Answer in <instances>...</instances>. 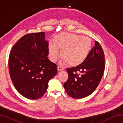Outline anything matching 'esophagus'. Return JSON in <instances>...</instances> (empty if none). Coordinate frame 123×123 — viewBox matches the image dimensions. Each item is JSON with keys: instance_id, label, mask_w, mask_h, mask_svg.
<instances>
[{"instance_id": "obj_1", "label": "esophagus", "mask_w": 123, "mask_h": 123, "mask_svg": "<svg viewBox=\"0 0 123 123\" xmlns=\"http://www.w3.org/2000/svg\"><path fill=\"white\" fill-rule=\"evenodd\" d=\"M57 69L59 71H61V70H63L64 69V68L63 67H62L61 66H59L57 67Z\"/></svg>"}]
</instances>
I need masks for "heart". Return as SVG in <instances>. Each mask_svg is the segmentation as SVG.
I'll return each mask as SVG.
<instances>
[{"instance_id": "obj_1", "label": "heart", "mask_w": 123, "mask_h": 123, "mask_svg": "<svg viewBox=\"0 0 123 123\" xmlns=\"http://www.w3.org/2000/svg\"><path fill=\"white\" fill-rule=\"evenodd\" d=\"M54 44H49V56L55 62L59 57L58 49L61 50L62 57L68 64H81L88 56L92 47V40L88 37L74 34H62L56 37Z\"/></svg>"}]
</instances>
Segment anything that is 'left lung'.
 I'll list each match as a JSON object with an SVG mask.
<instances>
[{
	"label": "left lung",
	"instance_id": "left-lung-1",
	"mask_svg": "<svg viewBox=\"0 0 123 123\" xmlns=\"http://www.w3.org/2000/svg\"><path fill=\"white\" fill-rule=\"evenodd\" d=\"M104 69L105 55L103 49L98 42L95 41L94 47L81 64L67 69L68 79L64 84L66 92L75 99L88 96L98 86Z\"/></svg>",
	"mask_w": 123,
	"mask_h": 123
}]
</instances>
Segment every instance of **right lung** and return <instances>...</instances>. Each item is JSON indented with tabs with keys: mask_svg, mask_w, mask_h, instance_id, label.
I'll return each mask as SVG.
<instances>
[{
	"mask_svg": "<svg viewBox=\"0 0 123 123\" xmlns=\"http://www.w3.org/2000/svg\"><path fill=\"white\" fill-rule=\"evenodd\" d=\"M44 37V32L24 35L10 53L9 69L12 83L20 94L29 99L42 97L49 80L57 72L56 64L47 57L49 44Z\"/></svg>",
	"mask_w": 123,
	"mask_h": 123,
	"instance_id": "obj_1",
	"label": "right lung"
}]
</instances>
